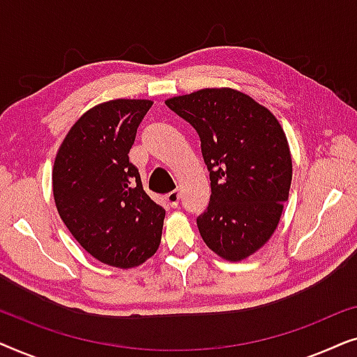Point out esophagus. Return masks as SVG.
Returning <instances> with one entry per match:
<instances>
[{"label":"esophagus","mask_w":357,"mask_h":357,"mask_svg":"<svg viewBox=\"0 0 357 357\" xmlns=\"http://www.w3.org/2000/svg\"><path fill=\"white\" fill-rule=\"evenodd\" d=\"M178 199H180V193L177 192V190H174V192H170L167 197H165V202H167L172 208H177Z\"/></svg>","instance_id":"34e87169"}]
</instances>
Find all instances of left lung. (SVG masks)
<instances>
[{"label": "left lung", "instance_id": "8db88e82", "mask_svg": "<svg viewBox=\"0 0 357 357\" xmlns=\"http://www.w3.org/2000/svg\"><path fill=\"white\" fill-rule=\"evenodd\" d=\"M165 104L202 139L211 180L208 209L197 219L204 243L222 260H245L270 241L289 198L284 130L270 109L232 87H206Z\"/></svg>", "mask_w": 357, "mask_h": 357}]
</instances>
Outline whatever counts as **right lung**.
I'll use <instances>...</instances> for the list:
<instances>
[{"label":"right lung","mask_w":357,"mask_h":357,"mask_svg":"<svg viewBox=\"0 0 357 357\" xmlns=\"http://www.w3.org/2000/svg\"><path fill=\"white\" fill-rule=\"evenodd\" d=\"M153 105L115 99L84 112L58 148L53 199L73 237L96 260L135 268L158 252L165 211L144 192L128 153Z\"/></svg>","instance_id":"right-lung-1"}]
</instances>
